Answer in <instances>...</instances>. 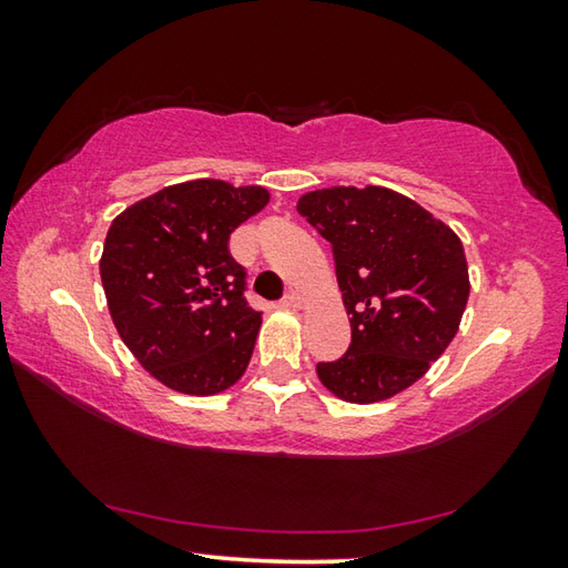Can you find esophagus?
Masks as SVG:
<instances>
[{"label": "esophagus", "mask_w": 568, "mask_h": 568, "mask_svg": "<svg viewBox=\"0 0 568 568\" xmlns=\"http://www.w3.org/2000/svg\"><path fill=\"white\" fill-rule=\"evenodd\" d=\"M303 303H305L303 295L297 293V291H291V293L283 297V307H287V311H301Z\"/></svg>", "instance_id": "obj_1"}]
</instances>
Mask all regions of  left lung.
<instances>
[{"label":"left lung","instance_id":"obj_1","mask_svg":"<svg viewBox=\"0 0 568 568\" xmlns=\"http://www.w3.org/2000/svg\"><path fill=\"white\" fill-rule=\"evenodd\" d=\"M297 213L333 245L351 321L341 361L318 378L345 403H381L413 386L456 338L470 281L464 243L416 200L381 185L305 192Z\"/></svg>","mask_w":568,"mask_h":568}]
</instances>
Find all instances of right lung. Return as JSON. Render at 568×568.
Wrapping results in <instances>:
<instances>
[{"label": "right lung", "mask_w": 568, "mask_h": 568, "mask_svg": "<svg viewBox=\"0 0 568 568\" xmlns=\"http://www.w3.org/2000/svg\"><path fill=\"white\" fill-rule=\"evenodd\" d=\"M271 203L261 185L200 178L162 187L112 220L100 277L114 328L152 378L215 396L243 378L263 315L227 240Z\"/></svg>", "instance_id": "1"}]
</instances>
